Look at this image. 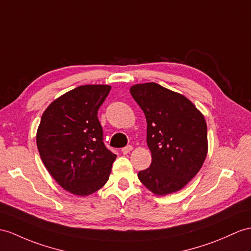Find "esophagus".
Here are the masks:
<instances>
[{"label":"esophagus","instance_id":"34e87169","mask_svg":"<svg viewBox=\"0 0 251 251\" xmlns=\"http://www.w3.org/2000/svg\"><path fill=\"white\" fill-rule=\"evenodd\" d=\"M132 149H133V147H132L131 145H129V146L125 147V148H122V149H121V152H122V153H124V154H127L130 151H132Z\"/></svg>","mask_w":251,"mask_h":251}]
</instances>
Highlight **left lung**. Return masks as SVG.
Listing matches in <instances>:
<instances>
[{
  "label": "left lung",
  "mask_w": 251,
  "mask_h": 251,
  "mask_svg": "<svg viewBox=\"0 0 251 251\" xmlns=\"http://www.w3.org/2000/svg\"><path fill=\"white\" fill-rule=\"evenodd\" d=\"M134 100L147 120V144L151 151L149 168L138 179L163 196L180 191L200 170L207 153L206 122L186 97L156 83L131 87Z\"/></svg>",
  "instance_id": "1"
}]
</instances>
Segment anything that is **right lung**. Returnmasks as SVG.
Here are the masks:
<instances>
[{"label": "right lung", "instance_id": "obj_1", "mask_svg": "<svg viewBox=\"0 0 251 251\" xmlns=\"http://www.w3.org/2000/svg\"><path fill=\"white\" fill-rule=\"evenodd\" d=\"M108 85H84L54 100L42 114L37 148L54 180L66 191L87 196L108 180L115 153L103 143L98 111Z\"/></svg>", "mask_w": 251, "mask_h": 251}]
</instances>
